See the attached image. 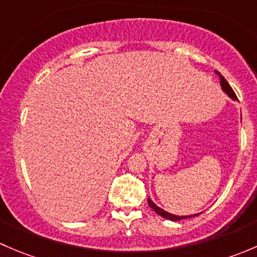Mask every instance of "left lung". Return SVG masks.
<instances>
[{
  "label": "left lung",
  "mask_w": 257,
  "mask_h": 257,
  "mask_svg": "<svg viewBox=\"0 0 257 257\" xmlns=\"http://www.w3.org/2000/svg\"><path fill=\"white\" fill-rule=\"evenodd\" d=\"M216 73L219 74V77H220V84H221V88H222V90H224V92L226 93V94H229V97H230V98H232V99H237L236 94H235V92H234V90H232V88L230 87V84H229V83H227V80L225 79L224 77H222L221 74L219 73V72H216ZM148 204H149V206H150V208H152L153 210H154V211L157 212V214H159L160 216L165 217V219H169V220H172V221H179V220H183V219H189V217H193V216H198V214H195V215H190V216H178V215H173V214H169V212H168V211H164V210H163V209H160L159 206H157V205H155V204L153 203V201L150 200L149 198H148Z\"/></svg>",
  "instance_id": "obj_1"
}]
</instances>
